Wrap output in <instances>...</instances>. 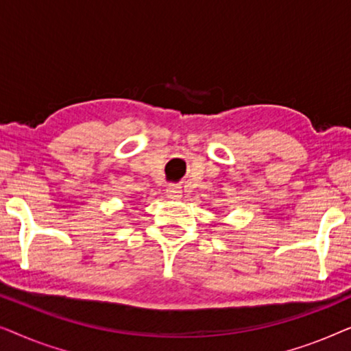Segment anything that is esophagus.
I'll return each mask as SVG.
<instances>
[{
  "instance_id": "obj_1",
  "label": "esophagus",
  "mask_w": 351,
  "mask_h": 351,
  "mask_svg": "<svg viewBox=\"0 0 351 351\" xmlns=\"http://www.w3.org/2000/svg\"><path fill=\"white\" fill-rule=\"evenodd\" d=\"M166 193H167V196H169V198H172V199H179L180 198V186H177V185H169L167 186V190H166Z\"/></svg>"
}]
</instances>
